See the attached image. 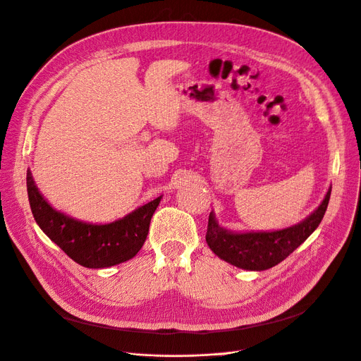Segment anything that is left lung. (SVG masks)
<instances>
[{"instance_id": "8db88e82", "label": "left lung", "mask_w": 361, "mask_h": 361, "mask_svg": "<svg viewBox=\"0 0 361 361\" xmlns=\"http://www.w3.org/2000/svg\"><path fill=\"white\" fill-rule=\"evenodd\" d=\"M331 195L326 191L321 204L302 221L272 232H232L221 227L214 213L209 216L206 242L227 264L246 271H267L281 264L301 246L321 223Z\"/></svg>"}]
</instances>
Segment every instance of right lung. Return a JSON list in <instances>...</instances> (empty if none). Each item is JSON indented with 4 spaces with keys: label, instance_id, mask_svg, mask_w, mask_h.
<instances>
[{
    "label": "right lung",
    "instance_id": "obj_1",
    "mask_svg": "<svg viewBox=\"0 0 361 361\" xmlns=\"http://www.w3.org/2000/svg\"><path fill=\"white\" fill-rule=\"evenodd\" d=\"M30 207L39 227L76 264L102 269L133 259L145 243L151 217L162 195L135 209L122 219L105 224L78 220L56 210L39 191L27 170Z\"/></svg>",
    "mask_w": 361,
    "mask_h": 361
}]
</instances>
